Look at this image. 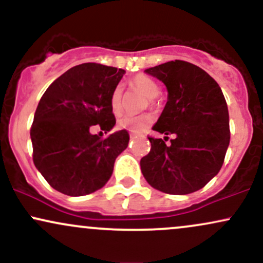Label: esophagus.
Instances as JSON below:
<instances>
[{
	"label": "esophagus",
	"mask_w": 263,
	"mask_h": 263,
	"mask_svg": "<svg viewBox=\"0 0 263 263\" xmlns=\"http://www.w3.org/2000/svg\"><path fill=\"white\" fill-rule=\"evenodd\" d=\"M131 138H134V135H131Z\"/></svg>",
	"instance_id": "esophagus-1"
}]
</instances>
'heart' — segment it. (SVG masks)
I'll return each mask as SVG.
<instances>
[{
    "label": "heart",
    "mask_w": 263,
    "mask_h": 263,
    "mask_svg": "<svg viewBox=\"0 0 263 263\" xmlns=\"http://www.w3.org/2000/svg\"><path fill=\"white\" fill-rule=\"evenodd\" d=\"M131 86L134 87L135 91L142 93L146 99L149 101L155 100L158 98L161 93L158 84L155 80L151 79L147 75H137L131 80ZM110 108L112 111L115 116H120L123 111V95L121 86H117L111 93L110 98ZM153 122V117L148 114L138 115V116H123L119 120V127L123 129H128V131L135 132V134H140L144 131L147 127H149L151 123Z\"/></svg>",
    "instance_id": "b5f03b06"
}]
</instances>
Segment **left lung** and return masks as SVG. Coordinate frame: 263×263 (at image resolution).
Here are the masks:
<instances>
[{"mask_svg":"<svg viewBox=\"0 0 263 263\" xmlns=\"http://www.w3.org/2000/svg\"><path fill=\"white\" fill-rule=\"evenodd\" d=\"M168 90V101L153 129L176 135L167 146L148 137L141 159L143 177L167 194H189L219 173L230 142L229 111L219 84L192 63L174 60L146 70Z\"/></svg>","mask_w":263,"mask_h":263,"instance_id":"left-lung-1","label":"left lung"}]
</instances>
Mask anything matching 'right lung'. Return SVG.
I'll use <instances>...</instances> for the list:
<instances>
[{
  "instance_id": "right-lung-1",
  "label": "right lung",
  "mask_w": 263,
  "mask_h": 263,
  "mask_svg": "<svg viewBox=\"0 0 263 263\" xmlns=\"http://www.w3.org/2000/svg\"><path fill=\"white\" fill-rule=\"evenodd\" d=\"M125 70L96 63L73 66L54 80L39 101L31 127L33 162L49 185L70 197L102 188L110 179L117 156L129 136L121 129L106 138L116 123L111 93Z\"/></svg>"
}]
</instances>
